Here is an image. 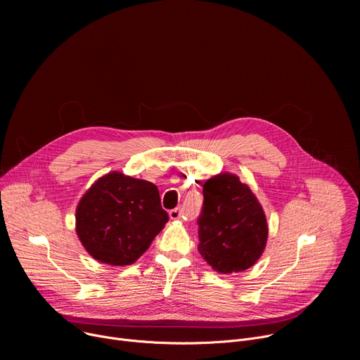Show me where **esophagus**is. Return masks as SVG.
Listing matches in <instances>:
<instances>
[{
	"instance_id": "obj_1",
	"label": "esophagus",
	"mask_w": 360,
	"mask_h": 360,
	"mask_svg": "<svg viewBox=\"0 0 360 360\" xmlns=\"http://www.w3.org/2000/svg\"><path fill=\"white\" fill-rule=\"evenodd\" d=\"M169 218L171 219H181V218H184V212H182V210L181 208H175V210H172V211H169Z\"/></svg>"
}]
</instances>
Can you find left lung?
I'll return each mask as SVG.
<instances>
[{"instance_id":"1","label":"left lung","mask_w":360,"mask_h":360,"mask_svg":"<svg viewBox=\"0 0 360 360\" xmlns=\"http://www.w3.org/2000/svg\"><path fill=\"white\" fill-rule=\"evenodd\" d=\"M198 226V250L219 274L249 269L266 246L265 212L250 188L233 174H219L203 184Z\"/></svg>"}]
</instances>
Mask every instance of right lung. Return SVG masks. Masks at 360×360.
<instances>
[{
  "label": "right lung",
  "instance_id": "add662e5",
  "mask_svg": "<svg viewBox=\"0 0 360 360\" xmlns=\"http://www.w3.org/2000/svg\"><path fill=\"white\" fill-rule=\"evenodd\" d=\"M77 235L94 259L112 266L134 264L168 222L157 185L110 172L77 207Z\"/></svg>",
  "mask_w": 360,
  "mask_h": 360
}]
</instances>
